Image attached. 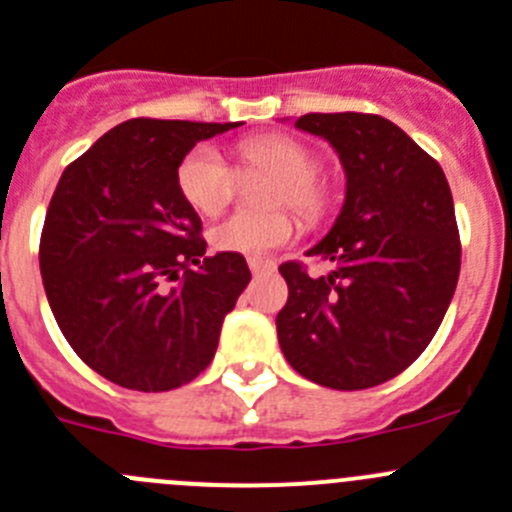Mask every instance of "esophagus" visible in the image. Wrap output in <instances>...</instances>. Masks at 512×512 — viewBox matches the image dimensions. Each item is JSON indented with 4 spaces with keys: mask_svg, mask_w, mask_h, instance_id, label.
Masks as SVG:
<instances>
[{
    "mask_svg": "<svg viewBox=\"0 0 512 512\" xmlns=\"http://www.w3.org/2000/svg\"><path fill=\"white\" fill-rule=\"evenodd\" d=\"M247 265H250L252 275H265V272L275 270V262L265 260V257H250V260H247Z\"/></svg>",
    "mask_w": 512,
    "mask_h": 512,
    "instance_id": "34e87169",
    "label": "esophagus"
}]
</instances>
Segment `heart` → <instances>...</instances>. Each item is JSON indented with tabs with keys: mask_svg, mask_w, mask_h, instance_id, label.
Instances as JSON below:
<instances>
[{
	"mask_svg": "<svg viewBox=\"0 0 512 512\" xmlns=\"http://www.w3.org/2000/svg\"><path fill=\"white\" fill-rule=\"evenodd\" d=\"M240 171L272 174L262 194V207H275L257 214H232L212 229V245L234 255H265L288 245L295 234L290 212L305 227L326 219L333 204V189L318 171V156L303 141L285 133H265L247 138L237 146ZM176 186L191 209L202 217H217L229 207L237 191V174L212 146L191 148L176 169Z\"/></svg>",
	"mask_w": 512,
	"mask_h": 512,
	"instance_id": "b5f03b06",
	"label": "heart"
}]
</instances>
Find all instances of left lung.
Returning a JSON list of instances; mask_svg holds the SVG:
<instances>
[{
  "mask_svg": "<svg viewBox=\"0 0 512 512\" xmlns=\"http://www.w3.org/2000/svg\"><path fill=\"white\" fill-rule=\"evenodd\" d=\"M295 126L336 148L346 202L305 252L331 262V275L313 278L298 260L280 265V348L315 384L371 389L422 356L450 308L462 257L450 184L424 148L374 113H305Z\"/></svg>",
  "mask_w": 512,
  "mask_h": 512,
  "instance_id": "1",
  "label": "left lung"
}]
</instances>
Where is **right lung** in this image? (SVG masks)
Segmentation results:
<instances>
[{
  "label": "right lung",
  "mask_w": 512,
  "mask_h": 512,
  "mask_svg": "<svg viewBox=\"0 0 512 512\" xmlns=\"http://www.w3.org/2000/svg\"><path fill=\"white\" fill-rule=\"evenodd\" d=\"M237 126L133 118L57 181L40 237L42 285L73 351L123 389L197 379L250 283L242 255H204L202 219L176 186L191 148Z\"/></svg>",
  "instance_id": "add662e5"
}]
</instances>
